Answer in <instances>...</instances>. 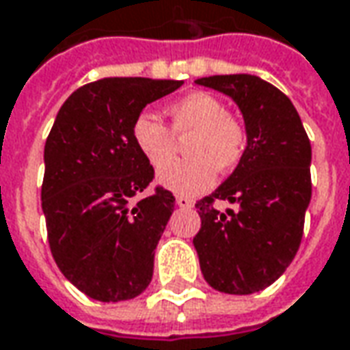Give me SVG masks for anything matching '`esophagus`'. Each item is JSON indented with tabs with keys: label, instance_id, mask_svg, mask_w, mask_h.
I'll return each mask as SVG.
<instances>
[{
	"label": "esophagus",
	"instance_id": "esophagus-1",
	"mask_svg": "<svg viewBox=\"0 0 350 350\" xmlns=\"http://www.w3.org/2000/svg\"><path fill=\"white\" fill-rule=\"evenodd\" d=\"M177 206L179 208H191V206H194V202H192L191 198H187V196H177Z\"/></svg>",
	"mask_w": 350,
	"mask_h": 350
}]
</instances>
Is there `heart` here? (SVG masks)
<instances>
[{"mask_svg": "<svg viewBox=\"0 0 350 350\" xmlns=\"http://www.w3.org/2000/svg\"><path fill=\"white\" fill-rule=\"evenodd\" d=\"M171 131L154 115L133 121L131 138L137 152L154 170H163L174 155L175 137H189L185 155L159 173V185L177 194H198L210 189L217 170L231 171L243 161L248 144L245 123L225 111L224 102L208 92H191L170 107Z\"/></svg>", "mask_w": 350, "mask_h": 350, "instance_id": "heart-1", "label": "heart"}]
</instances>
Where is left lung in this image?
<instances>
[{
  "instance_id": "obj_1",
  "label": "left lung",
  "mask_w": 350,
  "mask_h": 350,
  "mask_svg": "<svg viewBox=\"0 0 350 350\" xmlns=\"http://www.w3.org/2000/svg\"><path fill=\"white\" fill-rule=\"evenodd\" d=\"M196 84L239 105L248 144L225 183L196 202L202 225L192 243L210 287L252 295L281 278L301 246L312 196L310 140L289 98L260 77L213 75ZM219 200L234 208L219 213Z\"/></svg>"
}]
</instances>
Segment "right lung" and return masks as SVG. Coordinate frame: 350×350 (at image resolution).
<instances>
[{
    "mask_svg": "<svg viewBox=\"0 0 350 350\" xmlns=\"http://www.w3.org/2000/svg\"><path fill=\"white\" fill-rule=\"evenodd\" d=\"M183 81L111 77L84 84L61 105L44 148L42 210L61 273L94 301L138 297L154 273V250L175 196L146 191L154 167L137 152L133 121Z\"/></svg>",
    "mask_w": 350,
    "mask_h": 350,
    "instance_id": "right-lung-1",
    "label": "right lung"
}]
</instances>
